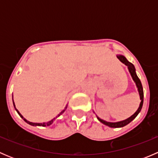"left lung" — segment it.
Masks as SVG:
<instances>
[{"mask_svg": "<svg viewBox=\"0 0 158 158\" xmlns=\"http://www.w3.org/2000/svg\"><path fill=\"white\" fill-rule=\"evenodd\" d=\"M117 57L118 58V60L122 62V63H123L124 64H125L127 66H128L129 72H130L131 75L132 79H133V80L135 81V83H136L137 87H138V90L140 95V98H141V103H140L139 108H138V110H137L136 112H135L133 115L131 116L130 118H128L125 119V120L124 121H122V122H106V121L102 120V119L99 118L98 117H97V118L99 120V122H101L102 123H103L104 125L111 127V128H122V127L125 126V125H127L128 124L130 123V122H131V121H133L134 119L137 117V115L139 114V112L141 111V109H142L143 102H144V92H143V87H142V85H141V80H140L139 78H138V76H137L136 73H135V66H134V65L132 64L131 63H130V62H128V60H127L125 56H123L118 55Z\"/></svg>", "mask_w": 158, "mask_h": 158, "instance_id": "8db88e82", "label": "left lung"}]
</instances>
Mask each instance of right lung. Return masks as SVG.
I'll return each instance as SVG.
<instances>
[{
    "label": "right lung",
    "instance_id": "add662e5",
    "mask_svg": "<svg viewBox=\"0 0 158 158\" xmlns=\"http://www.w3.org/2000/svg\"><path fill=\"white\" fill-rule=\"evenodd\" d=\"M13 103H14V108H15V105H14V101H13ZM66 108H67V106H66V108H65V109H64V110H63V111H61V113H60V114H59V116H60V114H63V113L65 111H66ZM15 109H16V111H17V112L18 113V114H19V115H20V117H21L22 118H23V120H24L25 122H27V124H29V125H33V126H43V127H45V126H49V125H50L51 124H52V122H53V121L55 120V118H53V119H52V120L49 121V122H44V123H33V122H29V121L26 120V119H25L24 118H23V116H22V114H20V112H19V111H18V110H17V109H16V108H15Z\"/></svg>",
    "mask_w": 158,
    "mask_h": 158
}]
</instances>
